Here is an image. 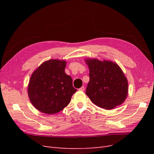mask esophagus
I'll list each match as a JSON object with an SVG mask.
<instances>
[{"instance_id":"34e87169","label":"esophagus","mask_w":154,"mask_h":154,"mask_svg":"<svg viewBox=\"0 0 154 154\" xmlns=\"http://www.w3.org/2000/svg\"><path fill=\"white\" fill-rule=\"evenodd\" d=\"M84 90H85V87L83 86H82L81 88H79V91H83Z\"/></svg>"}]
</instances>
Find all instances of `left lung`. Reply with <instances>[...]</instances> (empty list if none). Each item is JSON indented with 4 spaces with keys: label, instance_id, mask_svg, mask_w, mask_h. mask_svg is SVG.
I'll use <instances>...</instances> for the list:
<instances>
[{
    "label": "left lung",
    "instance_id": "8db88e82",
    "mask_svg": "<svg viewBox=\"0 0 154 154\" xmlns=\"http://www.w3.org/2000/svg\"><path fill=\"white\" fill-rule=\"evenodd\" d=\"M90 80L86 94L92 103L110 110L122 104L128 94V81L118 64L111 61L86 59Z\"/></svg>",
    "mask_w": 154,
    "mask_h": 154
}]
</instances>
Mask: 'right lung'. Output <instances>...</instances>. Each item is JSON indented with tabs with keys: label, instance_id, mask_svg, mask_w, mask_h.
<instances>
[{
	"label": "right lung",
	"instance_id": "1",
	"mask_svg": "<svg viewBox=\"0 0 154 154\" xmlns=\"http://www.w3.org/2000/svg\"><path fill=\"white\" fill-rule=\"evenodd\" d=\"M66 62L49 60L42 63L32 72L27 93L35 108L42 112L53 114L59 112L70 103L77 90L72 80L65 72Z\"/></svg>",
	"mask_w": 154,
	"mask_h": 154
}]
</instances>
